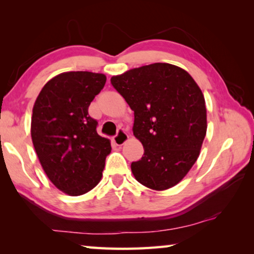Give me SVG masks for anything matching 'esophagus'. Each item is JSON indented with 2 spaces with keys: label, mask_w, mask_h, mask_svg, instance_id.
<instances>
[{
  "label": "esophagus",
  "mask_w": 254,
  "mask_h": 254,
  "mask_svg": "<svg viewBox=\"0 0 254 254\" xmlns=\"http://www.w3.org/2000/svg\"><path fill=\"white\" fill-rule=\"evenodd\" d=\"M128 139L127 133L123 130V128H119L117 135L113 137V143L115 145H123Z\"/></svg>",
  "instance_id": "34e87169"
}]
</instances>
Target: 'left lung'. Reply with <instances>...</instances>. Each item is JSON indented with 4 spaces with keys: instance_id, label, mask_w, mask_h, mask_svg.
<instances>
[{
    "instance_id": "obj_1",
    "label": "left lung",
    "mask_w": 254,
    "mask_h": 254,
    "mask_svg": "<svg viewBox=\"0 0 254 254\" xmlns=\"http://www.w3.org/2000/svg\"><path fill=\"white\" fill-rule=\"evenodd\" d=\"M111 84L134 112L133 134L142 158L131 163L143 186L165 190L196 162L207 128L204 95L186 70L165 63L113 76Z\"/></svg>"
}]
</instances>
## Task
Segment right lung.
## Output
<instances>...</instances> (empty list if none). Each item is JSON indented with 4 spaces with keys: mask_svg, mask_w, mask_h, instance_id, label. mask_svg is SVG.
<instances>
[{
    "mask_svg": "<svg viewBox=\"0 0 254 254\" xmlns=\"http://www.w3.org/2000/svg\"><path fill=\"white\" fill-rule=\"evenodd\" d=\"M106 83L103 74L63 72L41 89L34 103L31 137L50 182L70 196L83 195L100 183L109 139L97 133L88 106Z\"/></svg>",
    "mask_w": 254,
    "mask_h": 254,
    "instance_id": "add662e5",
    "label": "right lung"
}]
</instances>
